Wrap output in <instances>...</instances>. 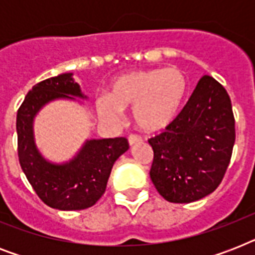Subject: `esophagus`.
<instances>
[{"label":"esophagus","mask_w":255,"mask_h":255,"mask_svg":"<svg viewBox=\"0 0 255 255\" xmlns=\"http://www.w3.org/2000/svg\"><path fill=\"white\" fill-rule=\"evenodd\" d=\"M140 141H141V137H140L139 135H129V136H128V143H129V145H133V144L140 143Z\"/></svg>","instance_id":"obj_1"}]
</instances>
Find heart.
Returning <instances> with one entry per match:
<instances>
[{
  "instance_id": "b5f03b06",
  "label": "heart",
  "mask_w": 255,
  "mask_h": 255,
  "mask_svg": "<svg viewBox=\"0 0 255 255\" xmlns=\"http://www.w3.org/2000/svg\"><path fill=\"white\" fill-rule=\"evenodd\" d=\"M188 78L177 67L136 70L112 82L111 98H100L99 111L107 119L120 118L122 108L133 107L136 126L145 132L163 131L173 123L185 103Z\"/></svg>"
}]
</instances>
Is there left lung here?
<instances>
[{
	"instance_id": "obj_1",
	"label": "left lung",
	"mask_w": 255,
	"mask_h": 255,
	"mask_svg": "<svg viewBox=\"0 0 255 255\" xmlns=\"http://www.w3.org/2000/svg\"><path fill=\"white\" fill-rule=\"evenodd\" d=\"M236 141L232 102L216 79L204 75L165 131L151 137V180L167 201L188 204L217 189Z\"/></svg>"
}]
</instances>
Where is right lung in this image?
Masks as SVG:
<instances>
[{
  "label": "right lung",
  "instance_id": "add662e5",
  "mask_svg": "<svg viewBox=\"0 0 255 255\" xmlns=\"http://www.w3.org/2000/svg\"><path fill=\"white\" fill-rule=\"evenodd\" d=\"M75 98L87 96L82 94L73 74H61L34 86L17 112L18 159L22 170L38 197L59 210H82L94 205L106 192L114 163L129 148L126 137L91 139L67 163L47 161L35 144L34 118L53 100Z\"/></svg>",
  "mask_w": 255,
  "mask_h": 255
}]
</instances>
